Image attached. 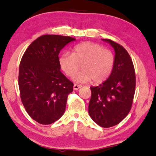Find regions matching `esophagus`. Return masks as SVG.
Instances as JSON below:
<instances>
[{"mask_svg": "<svg viewBox=\"0 0 156 156\" xmlns=\"http://www.w3.org/2000/svg\"><path fill=\"white\" fill-rule=\"evenodd\" d=\"M81 87H82V86L80 85V84H74V85H73V89H74V90H78V89H79Z\"/></svg>", "mask_w": 156, "mask_h": 156, "instance_id": "obj_1", "label": "esophagus"}]
</instances>
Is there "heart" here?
Returning a JSON list of instances; mask_svg holds the SVG:
<instances>
[{"label":"heart","mask_w":156,"mask_h":156,"mask_svg":"<svg viewBox=\"0 0 156 156\" xmlns=\"http://www.w3.org/2000/svg\"><path fill=\"white\" fill-rule=\"evenodd\" d=\"M80 64L83 69L73 75V80L84 83L93 80L94 83H100L112 73L114 56L99 44L86 42L76 45L72 54L64 53L59 58L60 67L67 76H72Z\"/></svg>","instance_id":"b5f03b06"}]
</instances>
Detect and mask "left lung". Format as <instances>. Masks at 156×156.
Returning a JSON list of instances; mask_svg holds the SVG:
<instances>
[{
	"label": "left lung",
	"instance_id": "left-lung-1",
	"mask_svg": "<svg viewBox=\"0 0 156 156\" xmlns=\"http://www.w3.org/2000/svg\"><path fill=\"white\" fill-rule=\"evenodd\" d=\"M102 41L114 49V65L107 80L90 87L89 114L97 125L108 128L119 124L130 112L135 94L136 74L126 50L109 39Z\"/></svg>",
	"mask_w": 156,
	"mask_h": 156
}]
</instances>
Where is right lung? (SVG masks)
<instances>
[{
	"instance_id": "add662e5",
	"label": "right lung",
	"mask_w": 156,
	"mask_h": 156,
	"mask_svg": "<svg viewBox=\"0 0 156 156\" xmlns=\"http://www.w3.org/2000/svg\"><path fill=\"white\" fill-rule=\"evenodd\" d=\"M76 39L43 35L31 43L19 67L18 86L26 112L42 125H50L64 114L73 84L60 72L58 54Z\"/></svg>"
}]
</instances>
